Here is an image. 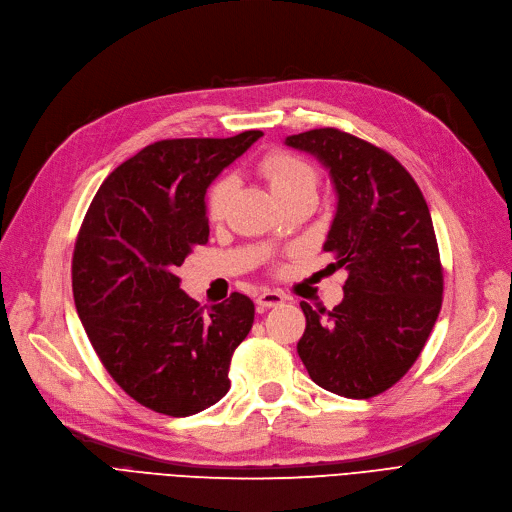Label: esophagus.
<instances>
[{
    "label": "esophagus",
    "instance_id": "1",
    "mask_svg": "<svg viewBox=\"0 0 512 512\" xmlns=\"http://www.w3.org/2000/svg\"><path fill=\"white\" fill-rule=\"evenodd\" d=\"M285 295L278 293V291H263L257 295V306L261 310H268V308H276L280 304H285Z\"/></svg>",
    "mask_w": 512,
    "mask_h": 512
}]
</instances>
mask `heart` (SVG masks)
I'll return each mask as SVG.
<instances>
[{
	"label": "heart",
	"instance_id": "heart-1",
	"mask_svg": "<svg viewBox=\"0 0 512 512\" xmlns=\"http://www.w3.org/2000/svg\"><path fill=\"white\" fill-rule=\"evenodd\" d=\"M261 173L268 179L270 189L280 202H287L299 194H316V173L314 168L301 158L280 154L266 156L261 162ZM236 183L232 177L217 179L206 192V215L211 221H221L227 213V206L234 196Z\"/></svg>",
	"mask_w": 512,
	"mask_h": 512
}]
</instances>
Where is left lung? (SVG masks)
I'll use <instances>...</instances> for the list:
<instances>
[{
  "mask_svg": "<svg viewBox=\"0 0 512 512\" xmlns=\"http://www.w3.org/2000/svg\"><path fill=\"white\" fill-rule=\"evenodd\" d=\"M329 170L337 206L323 251L348 270L331 312L301 301L297 344L312 382L346 399H371L411 369L437 323L443 270L418 183L384 149L337 128L285 139Z\"/></svg>",
  "mask_w": 512,
  "mask_h": 512,
  "instance_id": "left-lung-1",
  "label": "left lung"
}]
</instances>
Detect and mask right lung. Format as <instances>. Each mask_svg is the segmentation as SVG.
<instances>
[{"mask_svg":"<svg viewBox=\"0 0 512 512\" xmlns=\"http://www.w3.org/2000/svg\"><path fill=\"white\" fill-rule=\"evenodd\" d=\"M259 137L147 145L103 181L84 217L71 268L75 310L113 380L158 413L187 418L230 390L227 371L255 304L232 293L200 308L177 268L208 240V185Z\"/></svg>","mask_w":512,"mask_h":512,"instance_id":"right-lung-1","label":"right lung"}]
</instances>
